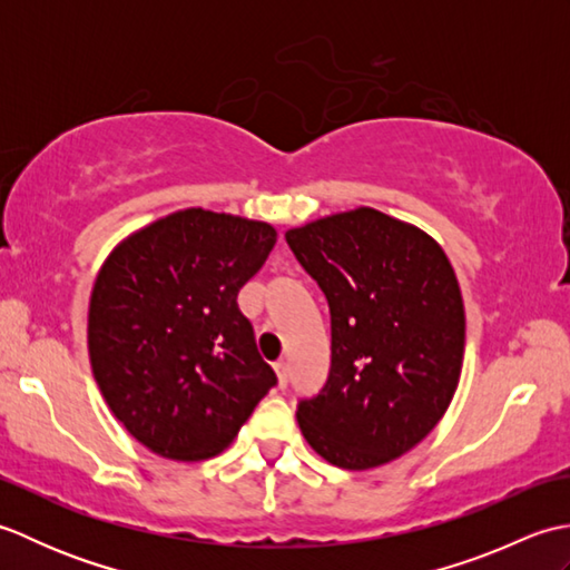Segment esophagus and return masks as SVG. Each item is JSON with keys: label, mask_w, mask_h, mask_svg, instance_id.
I'll use <instances>...</instances> for the list:
<instances>
[{"label": "esophagus", "mask_w": 570, "mask_h": 570, "mask_svg": "<svg viewBox=\"0 0 570 570\" xmlns=\"http://www.w3.org/2000/svg\"><path fill=\"white\" fill-rule=\"evenodd\" d=\"M274 372H276V380H278V386H284L288 384V367H286V362H276L274 365Z\"/></svg>", "instance_id": "34e87169"}]
</instances>
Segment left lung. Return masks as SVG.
<instances>
[{"mask_svg": "<svg viewBox=\"0 0 570 570\" xmlns=\"http://www.w3.org/2000/svg\"><path fill=\"white\" fill-rule=\"evenodd\" d=\"M331 308V372L298 404L308 445L367 470L421 443L458 390L465 308L451 262L423 229L374 208L286 233Z\"/></svg>", "mask_w": 570, "mask_h": 570, "instance_id": "8db88e82", "label": "left lung"}]
</instances>
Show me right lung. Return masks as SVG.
I'll use <instances>...</instances> for the list:
<instances>
[{"label": "right lung", "mask_w": 570, "mask_h": 570, "mask_svg": "<svg viewBox=\"0 0 570 570\" xmlns=\"http://www.w3.org/2000/svg\"><path fill=\"white\" fill-rule=\"evenodd\" d=\"M274 245L269 223L188 208L105 259L88 311L90 365L115 419L151 453L217 455L276 384L237 308Z\"/></svg>", "instance_id": "obj_1"}]
</instances>
